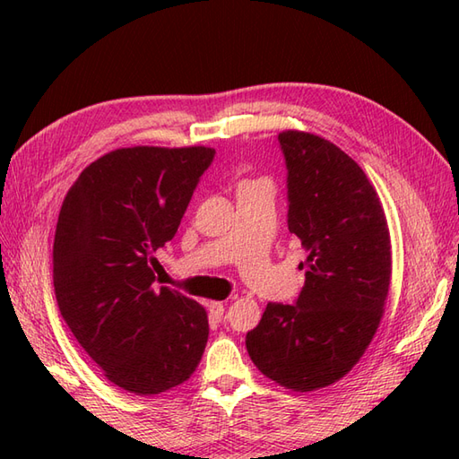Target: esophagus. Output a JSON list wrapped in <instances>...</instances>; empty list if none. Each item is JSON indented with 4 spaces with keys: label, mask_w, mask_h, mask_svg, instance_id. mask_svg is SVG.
<instances>
[{
    "label": "esophagus",
    "mask_w": 459,
    "mask_h": 459,
    "mask_svg": "<svg viewBox=\"0 0 459 459\" xmlns=\"http://www.w3.org/2000/svg\"><path fill=\"white\" fill-rule=\"evenodd\" d=\"M207 307H209V314H211L212 319H221L222 317V314H224L222 301H209Z\"/></svg>",
    "instance_id": "34e87169"
}]
</instances>
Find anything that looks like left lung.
<instances>
[{"label": "left lung", "mask_w": 459, "mask_h": 459, "mask_svg": "<svg viewBox=\"0 0 459 459\" xmlns=\"http://www.w3.org/2000/svg\"><path fill=\"white\" fill-rule=\"evenodd\" d=\"M278 140L306 284L296 304L266 306L247 349L262 375L309 393L343 378L373 341L391 288V235L375 187L343 150L298 130Z\"/></svg>", "instance_id": "1"}]
</instances>
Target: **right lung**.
<instances>
[{
	"mask_svg": "<svg viewBox=\"0 0 459 459\" xmlns=\"http://www.w3.org/2000/svg\"><path fill=\"white\" fill-rule=\"evenodd\" d=\"M212 148L135 145L102 155L73 183L58 212L53 284L61 316L116 386L140 396L185 383L209 339L207 311L153 288Z\"/></svg>",
	"mask_w": 459,
	"mask_h": 459,
	"instance_id": "obj_1",
	"label": "right lung"
}]
</instances>
